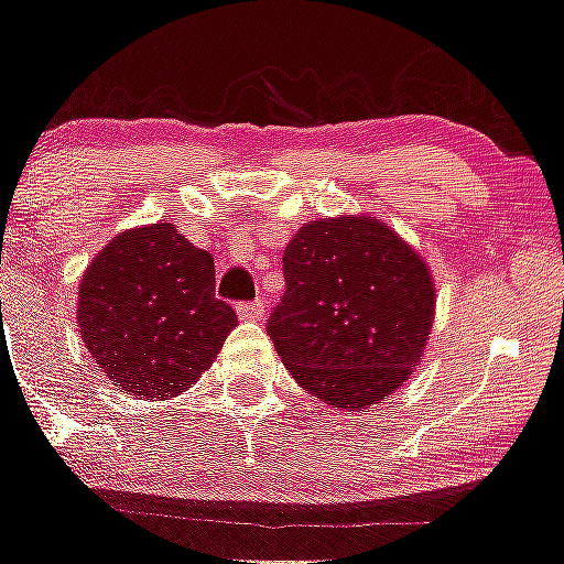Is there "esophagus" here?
Returning <instances> with one entry per match:
<instances>
[{
	"instance_id": "obj_1",
	"label": "esophagus",
	"mask_w": 564,
	"mask_h": 564,
	"mask_svg": "<svg viewBox=\"0 0 564 564\" xmlns=\"http://www.w3.org/2000/svg\"><path fill=\"white\" fill-rule=\"evenodd\" d=\"M237 316L248 318V322H259L264 316V300H253V303H242L237 305Z\"/></svg>"
}]
</instances>
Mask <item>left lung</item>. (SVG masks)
<instances>
[{
  "mask_svg": "<svg viewBox=\"0 0 564 564\" xmlns=\"http://www.w3.org/2000/svg\"><path fill=\"white\" fill-rule=\"evenodd\" d=\"M283 278L267 333L300 388L362 412L412 377L434 327L436 283L388 224L366 213L308 220L283 250Z\"/></svg>",
  "mask_w": 564,
  "mask_h": 564,
  "instance_id": "left-lung-1",
  "label": "left lung"
}]
</instances>
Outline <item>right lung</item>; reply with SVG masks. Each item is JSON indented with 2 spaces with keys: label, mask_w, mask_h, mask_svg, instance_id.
<instances>
[{
  "label": "right lung",
  "mask_w": 564,
  "mask_h": 564,
  "mask_svg": "<svg viewBox=\"0 0 564 564\" xmlns=\"http://www.w3.org/2000/svg\"><path fill=\"white\" fill-rule=\"evenodd\" d=\"M76 324L111 384L135 398H174L213 366L237 327L215 300V261L176 231H119L78 283Z\"/></svg>",
  "instance_id": "right-lung-1"
}]
</instances>
